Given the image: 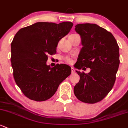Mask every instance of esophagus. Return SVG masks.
I'll return each mask as SVG.
<instances>
[{"label":"esophagus","instance_id":"34e87169","mask_svg":"<svg viewBox=\"0 0 128 128\" xmlns=\"http://www.w3.org/2000/svg\"><path fill=\"white\" fill-rule=\"evenodd\" d=\"M75 72V70L73 68H72V74H74Z\"/></svg>","mask_w":128,"mask_h":128}]
</instances>
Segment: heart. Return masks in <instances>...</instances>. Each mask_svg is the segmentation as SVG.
Listing matches in <instances>:
<instances>
[{
    "instance_id": "heart-1",
    "label": "heart",
    "mask_w": 128,
    "mask_h": 128,
    "mask_svg": "<svg viewBox=\"0 0 128 128\" xmlns=\"http://www.w3.org/2000/svg\"><path fill=\"white\" fill-rule=\"evenodd\" d=\"M74 35H76V34H72V35H71V36H74ZM67 60H68V62H71V61H72V60H71L70 59H69V58L67 59Z\"/></svg>"
}]
</instances>
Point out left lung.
Listing matches in <instances>:
<instances>
[{
  "instance_id": "left-lung-1",
  "label": "left lung",
  "mask_w": 128,
  "mask_h": 128,
  "mask_svg": "<svg viewBox=\"0 0 128 128\" xmlns=\"http://www.w3.org/2000/svg\"><path fill=\"white\" fill-rule=\"evenodd\" d=\"M75 30L80 34L83 45L76 68L85 67L91 71L85 74L76 70L80 78L74 92L83 102H98L114 85L120 64L119 46L111 32L96 24H78Z\"/></svg>"
}]
</instances>
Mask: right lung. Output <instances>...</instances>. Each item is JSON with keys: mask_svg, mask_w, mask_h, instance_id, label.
Wrapping results in <instances>:
<instances>
[{"mask_svg": "<svg viewBox=\"0 0 128 128\" xmlns=\"http://www.w3.org/2000/svg\"><path fill=\"white\" fill-rule=\"evenodd\" d=\"M73 26L71 22H38L21 28L11 44V62L14 81L27 98L45 101L71 74L64 64L46 65L48 55L56 53L59 41Z\"/></svg>", "mask_w": 128, "mask_h": 128, "instance_id": "1", "label": "right lung"}]
</instances>
